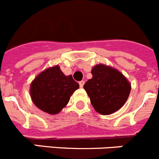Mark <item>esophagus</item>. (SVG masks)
Wrapping results in <instances>:
<instances>
[{"mask_svg": "<svg viewBox=\"0 0 159 159\" xmlns=\"http://www.w3.org/2000/svg\"><path fill=\"white\" fill-rule=\"evenodd\" d=\"M84 81H79V85H80V88H83V86H84Z\"/></svg>", "mask_w": 159, "mask_h": 159, "instance_id": "obj_1", "label": "esophagus"}]
</instances>
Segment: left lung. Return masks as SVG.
Masks as SVG:
<instances>
[{
    "label": "left lung",
    "mask_w": 159,
    "mask_h": 159,
    "mask_svg": "<svg viewBox=\"0 0 159 159\" xmlns=\"http://www.w3.org/2000/svg\"><path fill=\"white\" fill-rule=\"evenodd\" d=\"M92 78L84 84L94 110L108 115L119 110L127 101L131 84L120 71L99 64L91 69Z\"/></svg>",
    "instance_id": "obj_1"
}]
</instances>
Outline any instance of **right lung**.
<instances>
[{"mask_svg": "<svg viewBox=\"0 0 159 159\" xmlns=\"http://www.w3.org/2000/svg\"><path fill=\"white\" fill-rule=\"evenodd\" d=\"M79 88L71 75H64L58 65L43 70L30 86L33 103L50 115L59 113L67 105L70 97Z\"/></svg>", "mask_w": 159, "mask_h": 159, "instance_id": "1", "label": "right lung"}]
</instances>
